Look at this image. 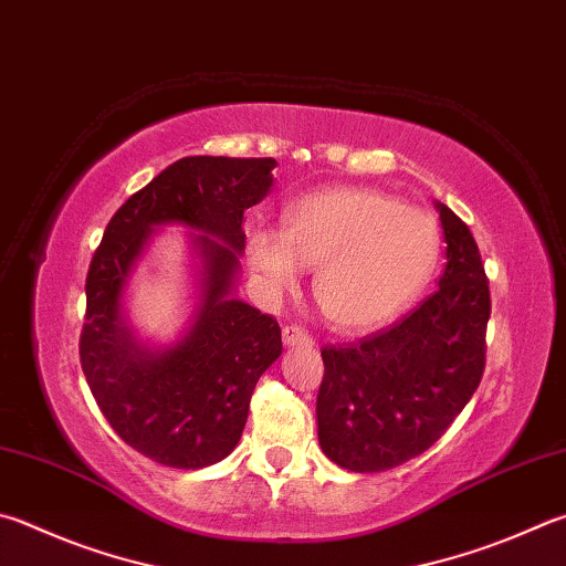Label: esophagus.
Masks as SVG:
<instances>
[{
	"label": "esophagus",
	"instance_id": "obj_1",
	"mask_svg": "<svg viewBox=\"0 0 566 566\" xmlns=\"http://www.w3.org/2000/svg\"><path fill=\"white\" fill-rule=\"evenodd\" d=\"M282 342H284V346L286 348H296V346H312L314 342H312V336L304 332L302 326H296V324H286L284 328H282Z\"/></svg>",
	"mask_w": 566,
	"mask_h": 566
}]
</instances>
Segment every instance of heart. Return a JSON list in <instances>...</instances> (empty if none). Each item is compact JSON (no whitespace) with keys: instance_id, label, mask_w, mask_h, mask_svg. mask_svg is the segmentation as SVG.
I'll use <instances>...</instances> for the list:
<instances>
[{"instance_id":"1","label":"heart","mask_w":566,"mask_h":566,"mask_svg":"<svg viewBox=\"0 0 566 566\" xmlns=\"http://www.w3.org/2000/svg\"><path fill=\"white\" fill-rule=\"evenodd\" d=\"M244 254L262 290H296L316 272V304L342 332H366L406 312L440 260V228L426 210L371 188H328L284 210L282 230L254 228Z\"/></svg>"}]
</instances>
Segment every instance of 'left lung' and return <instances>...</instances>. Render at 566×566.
Returning <instances> with one entry per match:
<instances>
[{
  "label": "left lung",
  "instance_id": "obj_1",
  "mask_svg": "<svg viewBox=\"0 0 566 566\" xmlns=\"http://www.w3.org/2000/svg\"><path fill=\"white\" fill-rule=\"evenodd\" d=\"M436 210L448 244L436 294L388 332L322 352L318 446L352 472L390 470L426 453L468 406L485 368V266L468 224L443 202Z\"/></svg>",
  "mask_w": 566,
  "mask_h": 566
}]
</instances>
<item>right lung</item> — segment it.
<instances>
[{"mask_svg":"<svg viewBox=\"0 0 566 566\" xmlns=\"http://www.w3.org/2000/svg\"><path fill=\"white\" fill-rule=\"evenodd\" d=\"M274 168V158H180L120 205L91 262L84 376L120 440L160 465L198 470L228 458L256 381L282 354L280 324L234 294L244 210L270 195ZM172 223L191 230V312L170 343H158L132 326L127 296Z\"/></svg>","mask_w":566,"mask_h":566,"instance_id":"add662e5","label":"right lung"}]
</instances>
